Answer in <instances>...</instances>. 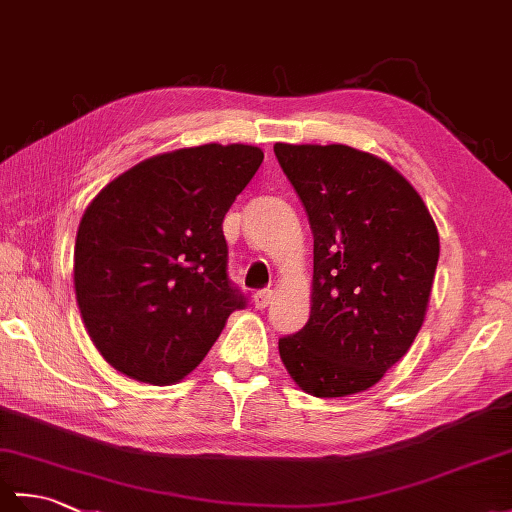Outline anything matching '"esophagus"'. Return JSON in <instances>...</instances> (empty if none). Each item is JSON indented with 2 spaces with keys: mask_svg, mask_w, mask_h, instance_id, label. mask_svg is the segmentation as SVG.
<instances>
[{
  "mask_svg": "<svg viewBox=\"0 0 512 512\" xmlns=\"http://www.w3.org/2000/svg\"><path fill=\"white\" fill-rule=\"evenodd\" d=\"M270 301H273V290H257L253 295V306L257 310H264L270 306Z\"/></svg>",
  "mask_w": 512,
  "mask_h": 512,
  "instance_id": "esophagus-1",
  "label": "esophagus"
}]
</instances>
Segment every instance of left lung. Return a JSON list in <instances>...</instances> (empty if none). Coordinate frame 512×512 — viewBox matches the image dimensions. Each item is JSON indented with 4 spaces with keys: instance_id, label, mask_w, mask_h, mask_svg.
I'll return each instance as SVG.
<instances>
[{
    "instance_id": "left-lung-1",
    "label": "left lung",
    "mask_w": 512,
    "mask_h": 512,
    "mask_svg": "<svg viewBox=\"0 0 512 512\" xmlns=\"http://www.w3.org/2000/svg\"><path fill=\"white\" fill-rule=\"evenodd\" d=\"M314 235L312 308L279 339L290 378L317 398L374 387L416 339L440 257L436 222L400 171L347 145L277 143Z\"/></svg>"
}]
</instances>
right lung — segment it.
I'll list each match as a JSON object with an SVG mask.
<instances>
[{
	"instance_id": "right-lung-1",
	"label": "right lung",
	"mask_w": 512,
	"mask_h": 512,
	"mask_svg": "<svg viewBox=\"0 0 512 512\" xmlns=\"http://www.w3.org/2000/svg\"><path fill=\"white\" fill-rule=\"evenodd\" d=\"M264 160L253 145L151 156L99 191L74 244V292L92 343L116 372L173 385L244 308L228 284L226 211Z\"/></svg>"
}]
</instances>
